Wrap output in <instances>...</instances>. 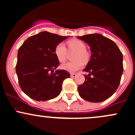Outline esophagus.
<instances>
[{
	"label": "esophagus",
	"instance_id": "esophagus-1",
	"mask_svg": "<svg viewBox=\"0 0 135 135\" xmlns=\"http://www.w3.org/2000/svg\"><path fill=\"white\" fill-rule=\"evenodd\" d=\"M70 75H71V77L73 78V77H76V75H76V73H71Z\"/></svg>",
	"mask_w": 135,
	"mask_h": 135
}]
</instances>
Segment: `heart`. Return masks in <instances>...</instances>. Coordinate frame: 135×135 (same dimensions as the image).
Here are the masks:
<instances>
[{"label": "heart", "instance_id": "b5f03b06", "mask_svg": "<svg viewBox=\"0 0 135 135\" xmlns=\"http://www.w3.org/2000/svg\"><path fill=\"white\" fill-rule=\"evenodd\" d=\"M68 49L69 52H73L72 59L74 61L67 62L61 66V68L70 73H74L80 69L83 66V63L88 62L90 58V54L86 50L85 43L79 40H73L68 42ZM68 51L63 43L60 42L55 48V55L60 62L62 63L67 58Z\"/></svg>", "mask_w": 135, "mask_h": 135}]
</instances>
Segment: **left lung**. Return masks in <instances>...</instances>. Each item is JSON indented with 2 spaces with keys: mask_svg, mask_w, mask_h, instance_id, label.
Wrapping results in <instances>:
<instances>
[{
  "mask_svg": "<svg viewBox=\"0 0 135 135\" xmlns=\"http://www.w3.org/2000/svg\"><path fill=\"white\" fill-rule=\"evenodd\" d=\"M77 37L88 44L91 52L90 60L83 70L89 74L84 75L85 81L78 86L79 94L86 101L102 102L118 88L123 70V55L112 40L101 34Z\"/></svg>",
  "mask_w": 135,
  "mask_h": 135,
  "instance_id": "8db88e82",
  "label": "left lung"
}]
</instances>
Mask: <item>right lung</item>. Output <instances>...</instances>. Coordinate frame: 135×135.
<instances>
[{
    "mask_svg": "<svg viewBox=\"0 0 135 135\" xmlns=\"http://www.w3.org/2000/svg\"><path fill=\"white\" fill-rule=\"evenodd\" d=\"M67 38L41 32L29 37L19 47L16 73L22 91L29 98L45 101L60 94L62 83L70 74L64 69L54 71L59 66L54 51Z\"/></svg>",
    "mask_w": 135,
    "mask_h": 135,
    "instance_id": "obj_1",
    "label": "right lung"
}]
</instances>
